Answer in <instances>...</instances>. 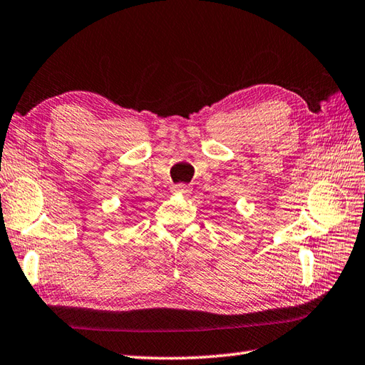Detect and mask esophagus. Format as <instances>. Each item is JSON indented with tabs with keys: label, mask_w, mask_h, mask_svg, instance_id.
Listing matches in <instances>:
<instances>
[{
	"label": "esophagus",
	"mask_w": 365,
	"mask_h": 365,
	"mask_svg": "<svg viewBox=\"0 0 365 365\" xmlns=\"http://www.w3.org/2000/svg\"><path fill=\"white\" fill-rule=\"evenodd\" d=\"M174 191L187 196V195H190V192H191V187H190V185H185V183H178V185H175V187H174Z\"/></svg>",
	"instance_id": "esophagus-1"
}]
</instances>
